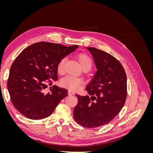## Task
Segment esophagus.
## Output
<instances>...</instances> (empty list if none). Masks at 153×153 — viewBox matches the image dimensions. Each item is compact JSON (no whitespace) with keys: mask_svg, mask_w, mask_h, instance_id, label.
Instances as JSON below:
<instances>
[{"mask_svg":"<svg viewBox=\"0 0 153 153\" xmlns=\"http://www.w3.org/2000/svg\"><path fill=\"white\" fill-rule=\"evenodd\" d=\"M68 94H69V96H73V95L75 94V93H74L73 91H71V90H69V91H68Z\"/></svg>","mask_w":153,"mask_h":153,"instance_id":"1","label":"esophagus"}]
</instances>
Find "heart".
Here are the masks:
<instances>
[{
    "instance_id": "heart-1",
    "label": "heart",
    "mask_w": 153,
    "mask_h": 153,
    "mask_svg": "<svg viewBox=\"0 0 153 153\" xmlns=\"http://www.w3.org/2000/svg\"><path fill=\"white\" fill-rule=\"evenodd\" d=\"M66 57L62 58L57 64V71L59 73H62L64 70V66L66 62ZM78 60L79 61L83 69L89 70L92 66V60L89 55L82 53L78 56ZM82 80L80 78L68 75L62 78L61 80V85L63 87L68 88L72 91H76L79 89L82 84Z\"/></svg>"
}]
</instances>
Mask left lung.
<instances>
[{"mask_svg": "<svg viewBox=\"0 0 153 153\" xmlns=\"http://www.w3.org/2000/svg\"><path fill=\"white\" fill-rule=\"evenodd\" d=\"M97 71L85 87L89 95L76 94L78 102L73 111L75 121L92 128L109 123L120 112L127 96V77L120 62L112 55L87 47Z\"/></svg>", "mask_w": 153, "mask_h": 153, "instance_id": "obj_1", "label": "left lung"}]
</instances>
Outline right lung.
I'll return each mask as SVG.
<instances>
[{"mask_svg":"<svg viewBox=\"0 0 153 153\" xmlns=\"http://www.w3.org/2000/svg\"><path fill=\"white\" fill-rule=\"evenodd\" d=\"M78 47L39 42L19 54L11 66L7 86L12 103L21 114L34 120L47 117L68 95L66 89L55 85L47 93L44 89L48 87L46 80H57L59 62Z\"/></svg>","mask_w":153,"mask_h":153,"instance_id":"1","label":"right lung"}]
</instances>
